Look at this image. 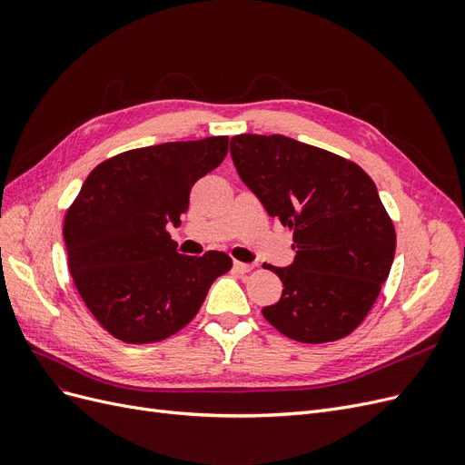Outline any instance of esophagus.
<instances>
[{"label":"esophagus","instance_id":"34e87169","mask_svg":"<svg viewBox=\"0 0 465 465\" xmlns=\"http://www.w3.org/2000/svg\"><path fill=\"white\" fill-rule=\"evenodd\" d=\"M254 270V263H244V262H234V272L238 273H250Z\"/></svg>","mask_w":465,"mask_h":465}]
</instances>
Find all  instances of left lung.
I'll use <instances>...</instances> for the list:
<instances>
[{
	"mask_svg": "<svg viewBox=\"0 0 465 465\" xmlns=\"http://www.w3.org/2000/svg\"><path fill=\"white\" fill-rule=\"evenodd\" d=\"M231 157L267 215L292 231L297 250L289 267L263 265L283 283L263 318L301 343L357 330L396 254V229L372 178L353 161L285 135H234Z\"/></svg>",
	"mask_w": 465,
	"mask_h": 465,
	"instance_id": "1",
	"label": "left lung"
}]
</instances>
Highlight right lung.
<instances>
[{
	"mask_svg": "<svg viewBox=\"0 0 465 465\" xmlns=\"http://www.w3.org/2000/svg\"><path fill=\"white\" fill-rule=\"evenodd\" d=\"M229 137L173 142L110 157L87 176L64 221L67 265L94 320L124 343H154L186 328L232 260L176 252L190 190L227 157Z\"/></svg>",
	"mask_w": 465,
	"mask_h": 465,
	"instance_id": "right-lung-1",
	"label": "right lung"
}]
</instances>
